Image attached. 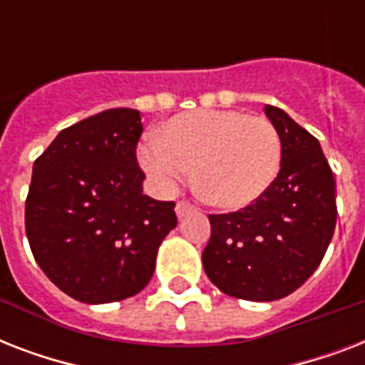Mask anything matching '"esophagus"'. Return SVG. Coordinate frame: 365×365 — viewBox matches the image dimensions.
<instances>
[{
  "mask_svg": "<svg viewBox=\"0 0 365 365\" xmlns=\"http://www.w3.org/2000/svg\"><path fill=\"white\" fill-rule=\"evenodd\" d=\"M195 210V206L189 202V200H178V205H176V214L180 217L183 216H187V214H191V212Z\"/></svg>",
  "mask_w": 365,
  "mask_h": 365,
  "instance_id": "1",
  "label": "esophagus"
}]
</instances>
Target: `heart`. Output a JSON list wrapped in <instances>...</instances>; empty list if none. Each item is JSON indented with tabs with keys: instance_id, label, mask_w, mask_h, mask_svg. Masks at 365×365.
<instances>
[{
	"instance_id": "b5f03b06",
	"label": "heart",
	"mask_w": 365,
	"mask_h": 365,
	"mask_svg": "<svg viewBox=\"0 0 365 365\" xmlns=\"http://www.w3.org/2000/svg\"><path fill=\"white\" fill-rule=\"evenodd\" d=\"M157 187L172 191L195 165V185L223 208L252 205L274 182L282 163L277 126L244 111L197 110L172 117L140 148Z\"/></svg>"
}]
</instances>
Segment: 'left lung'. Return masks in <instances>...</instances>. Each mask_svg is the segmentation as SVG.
Masks as SVG:
<instances>
[{"label": "left lung", "instance_id": "obj_1", "mask_svg": "<svg viewBox=\"0 0 365 365\" xmlns=\"http://www.w3.org/2000/svg\"><path fill=\"white\" fill-rule=\"evenodd\" d=\"M267 117L282 138V163L259 199L227 214H208L212 237L202 265L223 294L274 301L317 271L337 222L335 178L311 132L274 106Z\"/></svg>", "mask_w": 365, "mask_h": 365}]
</instances>
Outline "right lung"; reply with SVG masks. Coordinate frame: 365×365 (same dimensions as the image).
<instances>
[{
    "label": "right lung",
    "instance_id": "add662e5",
    "mask_svg": "<svg viewBox=\"0 0 365 365\" xmlns=\"http://www.w3.org/2000/svg\"><path fill=\"white\" fill-rule=\"evenodd\" d=\"M142 113L106 110L58 132L34 163L24 225L37 265L83 303L142 292L157 250L178 225L176 202L142 193Z\"/></svg>",
    "mask_w": 365,
    "mask_h": 365
}]
</instances>
